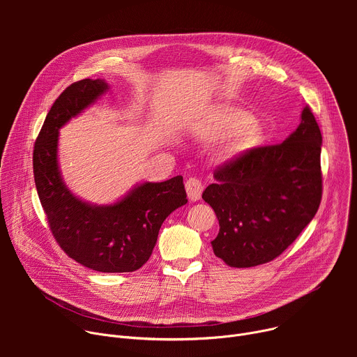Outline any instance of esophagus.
I'll list each match as a JSON object with an SVG mask.
<instances>
[{
	"mask_svg": "<svg viewBox=\"0 0 357 357\" xmlns=\"http://www.w3.org/2000/svg\"><path fill=\"white\" fill-rule=\"evenodd\" d=\"M185 188H186V193H188V197L192 200V202H196L200 199L202 196V190H203V185L199 179L196 178H189L185 183Z\"/></svg>",
	"mask_w": 357,
	"mask_h": 357,
	"instance_id": "esophagus-1",
	"label": "esophagus"
}]
</instances>
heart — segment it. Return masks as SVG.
<instances>
[{"label": "heart", "instance_id": "heart-1", "mask_svg": "<svg viewBox=\"0 0 357 357\" xmlns=\"http://www.w3.org/2000/svg\"><path fill=\"white\" fill-rule=\"evenodd\" d=\"M257 119L251 113L234 109L222 107L216 110L211 119L209 130L218 137H230L241 132L233 145L234 154H243L263 144L264 135L259 127H256Z\"/></svg>", "mask_w": 357, "mask_h": 357}]
</instances>
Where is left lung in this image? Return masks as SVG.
<instances>
[{
	"label": "left lung",
	"instance_id": "obj_1",
	"mask_svg": "<svg viewBox=\"0 0 357 357\" xmlns=\"http://www.w3.org/2000/svg\"><path fill=\"white\" fill-rule=\"evenodd\" d=\"M322 135L307 106L281 144L247 151L215 172L202 197L213 208L216 257L248 268L268 263L310 225L322 197Z\"/></svg>",
	"mask_w": 357,
	"mask_h": 357
}]
</instances>
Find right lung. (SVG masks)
Returning <instances> with one entry per match:
<instances>
[{"label":"right lung","mask_w":357,"mask_h":357,"mask_svg":"<svg viewBox=\"0 0 357 357\" xmlns=\"http://www.w3.org/2000/svg\"><path fill=\"white\" fill-rule=\"evenodd\" d=\"M101 79L70 84L50 107L33 148V176L54 237L70 259L100 273H131L151 257L164 220L188 202L183 178L135 185L112 205L70 192L58 161L59 130L109 90Z\"/></svg>","instance_id":"add662e5"}]
</instances>
